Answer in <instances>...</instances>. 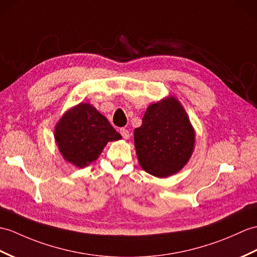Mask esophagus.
I'll return each mask as SVG.
<instances>
[{
	"label": "esophagus",
	"instance_id": "1",
	"mask_svg": "<svg viewBox=\"0 0 257 257\" xmlns=\"http://www.w3.org/2000/svg\"><path fill=\"white\" fill-rule=\"evenodd\" d=\"M119 133H120V135L122 136V138L123 139H129V137H130V135H129V131L127 130V129H124V128H121L120 130H119Z\"/></svg>",
	"mask_w": 257,
	"mask_h": 257
}]
</instances>
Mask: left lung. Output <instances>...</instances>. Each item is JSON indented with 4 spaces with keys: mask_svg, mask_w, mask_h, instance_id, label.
<instances>
[{
    "mask_svg": "<svg viewBox=\"0 0 257 257\" xmlns=\"http://www.w3.org/2000/svg\"><path fill=\"white\" fill-rule=\"evenodd\" d=\"M134 136L140 166L159 178L180 172L192 157L196 141L187 112L173 95L148 106Z\"/></svg>",
    "mask_w": 257,
    "mask_h": 257,
    "instance_id": "left-lung-1",
    "label": "left lung"
}]
</instances>
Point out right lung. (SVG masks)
Returning a JSON list of instances; mask_svg holds the SVG:
<instances>
[{
	"label": "right lung",
	"instance_id": "obj_1",
	"mask_svg": "<svg viewBox=\"0 0 257 257\" xmlns=\"http://www.w3.org/2000/svg\"><path fill=\"white\" fill-rule=\"evenodd\" d=\"M120 139L107 118L89 103L65 111L55 128V141L62 158L79 169L96 161L109 141Z\"/></svg>",
	"mask_w": 257,
	"mask_h": 257
}]
</instances>
